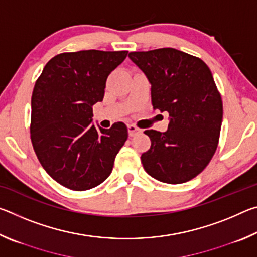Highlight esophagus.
I'll return each instance as SVG.
<instances>
[{
  "mask_svg": "<svg viewBox=\"0 0 257 257\" xmlns=\"http://www.w3.org/2000/svg\"><path fill=\"white\" fill-rule=\"evenodd\" d=\"M139 133H142V130L139 129V128H137L136 125L128 124V134H129V136L133 137V136H135V135H137Z\"/></svg>",
  "mask_w": 257,
  "mask_h": 257,
  "instance_id": "esophagus-1",
  "label": "esophagus"
}]
</instances>
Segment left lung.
<instances>
[{
  "label": "left lung",
  "mask_w": 257,
  "mask_h": 257,
  "mask_svg": "<svg viewBox=\"0 0 257 257\" xmlns=\"http://www.w3.org/2000/svg\"><path fill=\"white\" fill-rule=\"evenodd\" d=\"M128 56L150 81L153 107L169 113L167 132H145L151 147L141 156L143 167L165 184L189 181L210 163L222 123V99L210 68L171 47Z\"/></svg>",
  "instance_id": "obj_1"
}]
</instances>
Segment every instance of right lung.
<instances>
[{
	"label": "right lung",
	"mask_w": 257,
	"mask_h": 257,
	"mask_svg": "<svg viewBox=\"0 0 257 257\" xmlns=\"http://www.w3.org/2000/svg\"><path fill=\"white\" fill-rule=\"evenodd\" d=\"M127 51L87 50L52 58L35 84L30 137L44 170L60 185L87 190L111 175L128 138L127 125L96 128L93 105L102 102L106 79Z\"/></svg>",
	"instance_id": "obj_1"
}]
</instances>
